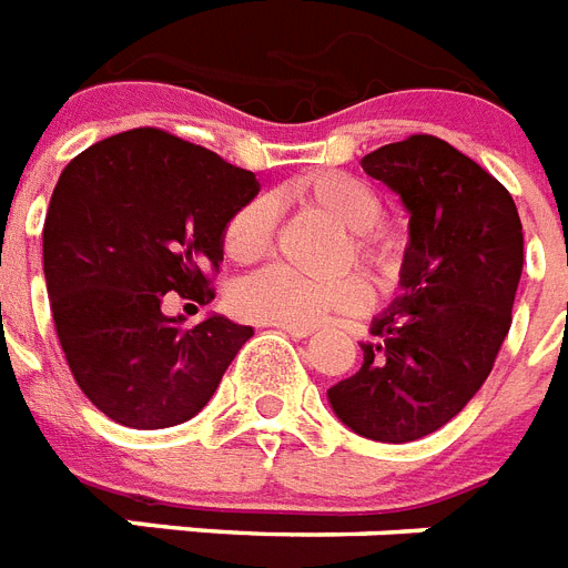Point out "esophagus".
Returning a JSON list of instances; mask_svg holds the SVG:
<instances>
[{
	"instance_id": "esophagus-1",
	"label": "esophagus",
	"mask_w": 568,
	"mask_h": 568,
	"mask_svg": "<svg viewBox=\"0 0 568 568\" xmlns=\"http://www.w3.org/2000/svg\"><path fill=\"white\" fill-rule=\"evenodd\" d=\"M275 328H281L284 334H290V337H296V339H305L313 334L311 328H298V325H275Z\"/></svg>"
}]
</instances>
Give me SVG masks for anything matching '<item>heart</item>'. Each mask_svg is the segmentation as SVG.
<instances>
[{
    "mask_svg": "<svg viewBox=\"0 0 568 568\" xmlns=\"http://www.w3.org/2000/svg\"><path fill=\"white\" fill-rule=\"evenodd\" d=\"M302 205L325 213L348 229V248L378 281L389 284L402 272V248L387 229L375 222L384 213L378 190L339 170H320L293 184ZM275 229L270 199H248L231 213L222 229V252L234 263H255L266 255ZM372 302V290L361 275H339L334 281H307L281 266L248 275L231 290L229 305L240 320L261 325H298L313 328L331 313H361Z\"/></svg>",
    "mask_w": 568,
    "mask_h": 568,
    "instance_id": "obj_1",
    "label": "heart"
}]
</instances>
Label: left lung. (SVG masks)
Returning <instances> with one entry per match:
<instances>
[{"label": "left lung", "mask_w": 568, "mask_h": 568, "mask_svg": "<svg viewBox=\"0 0 568 568\" xmlns=\"http://www.w3.org/2000/svg\"><path fill=\"white\" fill-rule=\"evenodd\" d=\"M363 172L410 213L402 296L372 320L363 366L328 389L343 425L378 443L434 434L469 405L510 331L521 278L514 196L430 134L381 146Z\"/></svg>", "instance_id": "left-lung-1"}]
</instances>
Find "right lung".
<instances>
[{"label": "right lung", "mask_w": 568, "mask_h": 568, "mask_svg": "<svg viewBox=\"0 0 568 568\" xmlns=\"http://www.w3.org/2000/svg\"><path fill=\"white\" fill-rule=\"evenodd\" d=\"M255 172L161 129L99 140L63 166L43 225V275L81 393L125 428L193 419L255 331L213 313L187 328L175 293L213 298L222 229Z\"/></svg>", "instance_id": "1"}]
</instances>
